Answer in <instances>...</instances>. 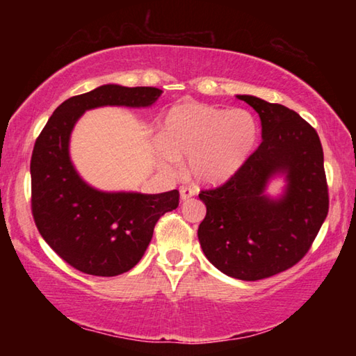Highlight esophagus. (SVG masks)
Segmentation results:
<instances>
[{"instance_id": "obj_1", "label": "esophagus", "mask_w": 356, "mask_h": 356, "mask_svg": "<svg viewBox=\"0 0 356 356\" xmlns=\"http://www.w3.org/2000/svg\"><path fill=\"white\" fill-rule=\"evenodd\" d=\"M193 196H195V190L190 188V186H182V188H180V200L182 201L190 200Z\"/></svg>"}]
</instances>
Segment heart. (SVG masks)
<instances>
[{"label": "heart", "mask_w": 356, "mask_h": 356, "mask_svg": "<svg viewBox=\"0 0 356 356\" xmlns=\"http://www.w3.org/2000/svg\"><path fill=\"white\" fill-rule=\"evenodd\" d=\"M259 135L257 119L248 110L186 100L171 106L161 119L156 155L168 170L177 160H190V172L197 182L218 185L246 165Z\"/></svg>", "instance_id": "1"}]
</instances>
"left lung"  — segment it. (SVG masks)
<instances>
[{
  "instance_id": "8db88e82",
  "label": "left lung",
  "mask_w": 356,
  "mask_h": 356,
  "mask_svg": "<svg viewBox=\"0 0 356 356\" xmlns=\"http://www.w3.org/2000/svg\"><path fill=\"white\" fill-rule=\"evenodd\" d=\"M261 118L262 143L225 185L200 193L207 213L197 229L204 254L232 278L257 281L297 264L328 213L317 131L287 106L237 95ZM282 177L278 197L266 193Z\"/></svg>"
}]
</instances>
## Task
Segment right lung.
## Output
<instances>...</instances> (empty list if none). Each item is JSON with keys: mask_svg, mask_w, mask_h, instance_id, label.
<instances>
[{"mask_svg": "<svg viewBox=\"0 0 356 356\" xmlns=\"http://www.w3.org/2000/svg\"><path fill=\"white\" fill-rule=\"evenodd\" d=\"M161 89L104 84L63 102L34 144L31 207L42 238L72 267L118 276L141 261L161 215L179 206V191L144 195L102 191L72 163L70 136L84 113L100 106L149 108Z\"/></svg>", "mask_w": 356, "mask_h": 356, "instance_id": "right-lung-1", "label": "right lung"}]
</instances>
